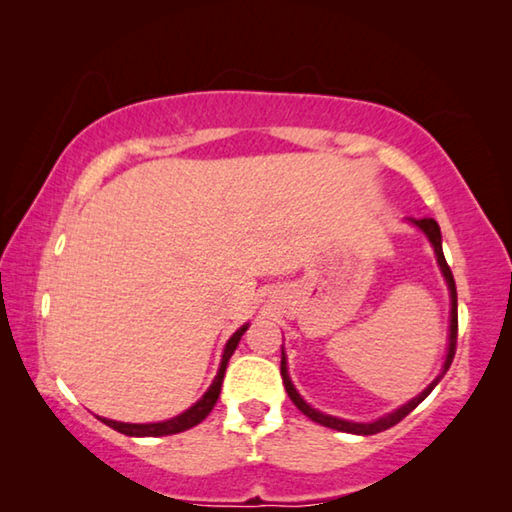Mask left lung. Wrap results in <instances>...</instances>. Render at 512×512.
Listing matches in <instances>:
<instances>
[{"label": "left lung", "mask_w": 512, "mask_h": 512, "mask_svg": "<svg viewBox=\"0 0 512 512\" xmlns=\"http://www.w3.org/2000/svg\"><path fill=\"white\" fill-rule=\"evenodd\" d=\"M409 223H413L415 228H418L424 237L429 239V244L433 248V255H436V262H438V268L440 273H443L445 282H447V291H449V305H452V309H449V334H447V354H445V363L443 368H440L438 377L431 381V384L424 388V391L420 395H415L413 400H409L406 404H402L400 409H395L391 413L381 415V418L372 420V422H354V420H343V418H336V415H329V413H323L318 411L311 406L309 402H305V397H302L298 393V388L293 386V381L289 377V366H287V354H284V348H282V363H280V372H282V381H284V388H287V393L291 397V402L298 406V409L307 415L309 420H314L318 424H323V427H329V429H336V431H345V433H354V436H372V433H379V431H386L395 427L397 422H400L402 418H406L415 406H418L424 397H427L433 388L438 386V381L445 377V372L449 370V366H452L454 361V354H456V334H458V300H456V284H454V275L452 271H449V266L445 262V255H443V237H440V228L438 223L433 219H409Z\"/></svg>", "instance_id": "8db88e82"}]
</instances>
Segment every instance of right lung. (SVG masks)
I'll return each instance as SVG.
<instances>
[{
    "label": "right lung",
    "mask_w": 512,
    "mask_h": 512,
    "mask_svg": "<svg viewBox=\"0 0 512 512\" xmlns=\"http://www.w3.org/2000/svg\"><path fill=\"white\" fill-rule=\"evenodd\" d=\"M248 329V323L241 325L235 334L230 336L228 343H225L223 354H221V366L219 372H216V377L212 379L210 388H207L205 395L198 400L196 404L189 406L187 411H183L176 418H169V420H162V422H144V424H135V422H117V420H108V418H99L103 424H108L110 429H115L119 433H124V436H133V438H158V436H171V433H180V431H187L196 427L198 422H203L210 411L214 409L216 400H219V393H221V384H223V377H225V368H228V361L232 357V352L237 350V345L241 341V336Z\"/></svg>",
    "instance_id": "right-lung-1"
}]
</instances>
